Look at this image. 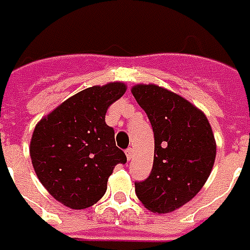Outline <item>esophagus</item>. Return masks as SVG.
Returning a JSON list of instances; mask_svg holds the SVG:
<instances>
[{"mask_svg": "<svg viewBox=\"0 0 250 250\" xmlns=\"http://www.w3.org/2000/svg\"><path fill=\"white\" fill-rule=\"evenodd\" d=\"M125 155H126V159H128V160H130V159H132V156H133V149H132V148H128V149L125 150Z\"/></svg>", "mask_w": 250, "mask_h": 250, "instance_id": "1", "label": "esophagus"}]
</instances>
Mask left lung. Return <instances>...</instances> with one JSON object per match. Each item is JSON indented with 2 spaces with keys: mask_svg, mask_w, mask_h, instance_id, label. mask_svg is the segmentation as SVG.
Here are the masks:
<instances>
[{
  "mask_svg": "<svg viewBox=\"0 0 250 250\" xmlns=\"http://www.w3.org/2000/svg\"><path fill=\"white\" fill-rule=\"evenodd\" d=\"M132 94L146 113L155 136L149 176L134 182L148 210L164 214L192 199L206 183L215 160V140L206 116L178 94L139 84Z\"/></svg>",
  "mask_w": 250,
  "mask_h": 250,
  "instance_id": "8db88e82",
  "label": "left lung"
}]
</instances>
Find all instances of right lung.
<instances>
[{
  "mask_svg": "<svg viewBox=\"0 0 250 250\" xmlns=\"http://www.w3.org/2000/svg\"><path fill=\"white\" fill-rule=\"evenodd\" d=\"M116 82L72 95L36 125L31 159L37 178L56 201L70 208H86L100 201L107 179L126 156L105 122L109 106L125 93Z\"/></svg>",
  "mask_w": 250,
  "mask_h": 250,
  "instance_id": "add662e5",
  "label": "right lung"
}]
</instances>
